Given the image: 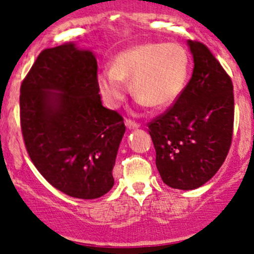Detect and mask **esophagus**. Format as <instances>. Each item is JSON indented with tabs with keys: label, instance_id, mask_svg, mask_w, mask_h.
<instances>
[{
	"label": "esophagus",
	"instance_id": "esophagus-1",
	"mask_svg": "<svg viewBox=\"0 0 254 254\" xmlns=\"http://www.w3.org/2000/svg\"><path fill=\"white\" fill-rule=\"evenodd\" d=\"M125 127H127L129 130H134V129H137V127H139L140 125L137 124V123L132 122V120L125 119Z\"/></svg>",
	"mask_w": 254,
	"mask_h": 254
}]
</instances>
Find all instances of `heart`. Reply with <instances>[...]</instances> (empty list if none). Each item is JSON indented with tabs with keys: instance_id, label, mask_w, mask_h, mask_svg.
Returning a JSON list of instances; mask_svg holds the SVG:
<instances>
[{
	"instance_id": "1",
	"label": "heart",
	"mask_w": 254,
	"mask_h": 254,
	"mask_svg": "<svg viewBox=\"0 0 254 254\" xmlns=\"http://www.w3.org/2000/svg\"><path fill=\"white\" fill-rule=\"evenodd\" d=\"M189 56L178 44L145 43L118 54L113 67L98 73L99 92L111 108H118L131 91L142 106L163 108L175 103L184 91L189 76Z\"/></svg>"
}]
</instances>
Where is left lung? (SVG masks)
I'll use <instances>...</instances> for the list:
<instances>
[{
	"label": "left lung",
	"mask_w": 254,
	"mask_h": 254,
	"mask_svg": "<svg viewBox=\"0 0 254 254\" xmlns=\"http://www.w3.org/2000/svg\"><path fill=\"white\" fill-rule=\"evenodd\" d=\"M193 75L176 104L150 123L156 167L168 187L205 184L226 158L234 127V86L205 45L188 40Z\"/></svg>",
	"instance_id": "8db88e82"
}]
</instances>
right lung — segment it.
<instances>
[{"label":"right lung","instance_id":"1","mask_svg":"<svg viewBox=\"0 0 254 254\" xmlns=\"http://www.w3.org/2000/svg\"><path fill=\"white\" fill-rule=\"evenodd\" d=\"M19 103L25 147L51 186L78 199L111 190L125 125L102 104L93 51L77 43L43 50L20 86Z\"/></svg>","mask_w":254,"mask_h":254}]
</instances>
